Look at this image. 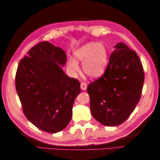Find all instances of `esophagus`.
<instances>
[{
  "label": "esophagus",
  "instance_id": "esophagus-1",
  "mask_svg": "<svg viewBox=\"0 0 160 160\" xmlns=\"http://www.w3.org/2000/svg\"><path fill=\"white\" fill-rule=\"evenodd\" d=\"M80 88L82 91H85L87 88V85L85 82H82L80 84Z\"/></svg>",
  "mask_w": 160,
  "mask_h": 160
}]
</instances>
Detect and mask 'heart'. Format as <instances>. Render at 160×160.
Instances as JSON below:
<instances>
[{
  "label": "heart",
  "mask_w": 160,
  "mask_h": 160,
  "mask_svg": "<svg viewBox=\"0 0 160 160\" xmlns=\"http://www.w3.org/2000/svg\"><path fill=\"white\" fill-rule=\"evenodd\" d=\"M82 62L84 73L88 77L99 78L105 73L108 62V54L102 44L91 42L80 47L73 52V60L68 61V68L76 73L79 71L78 62Z\"/></svg>",
  "instance_id": "obj_1"
}]
</instances>
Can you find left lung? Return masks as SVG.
I'll return each mask as SVG.
<instances>
[{
    "instance_id": "1",
    "label": "left lung",
    "mask_w": 160,
    "mask_h": 160,
    "mask_svg": "<svg viewBox=\"0 0 160 160\" xmlns=\"http://www.w3.org/2000/svg\"><path fill=\"white\" fill-rule=\"evenodd\" d=\"M114 48L103 76L87 87L91 114L108 127L120 125L130 116L140 101L144 81L136 52L123 42Z\"/></svg>"
}]
</instances>
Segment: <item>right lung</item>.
<instances>
[{
    "mask_svg": "<svg viewBox=\"0 0 160 160\" xmlns=\"http://www.w3.org/2000/svg\"><path fill=\"white\" fill-rule=\"evenodd\" d=\"M20 61L16 89L28 120L42 130L56 133L72 118L74 100L80 84L64 72L67 56L47 41L38 43Z\"/></svg>",
    "mask_w": 160,
    "mask_h": 160,
    "instance_id": "1",
    "label": "right lung"
}]
</instances>
